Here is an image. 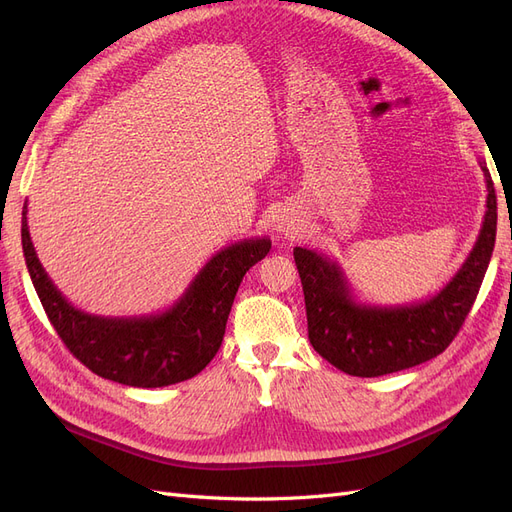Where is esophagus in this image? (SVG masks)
<instances>
[{"label": "esophagus", "instance_id": "esophagus-1", "mask_svg": "<svg viewBox=\"0 0 512 512\" xmlns=\"http://www.w3.org/2000/svg\"><path fill=\"white\" fill-rule=\"evenodd\" d=\"M275 230L284 237H294L299 232V224H297V220H292L290 215H280V218H277Z\"/></svg>", "mask_w": 512, "mask_h": 512}]
</instances>
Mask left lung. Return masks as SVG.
I'll use <instances>...</instances> for the list:
<instances>
[{
	"label": "left lung",
	"instance_id": "obj_1",
	"mask_svg": "<svg viewBox=\"0 0 512 512\" xmlns=\"http://www.w3.org/2000/svg\"><path fill=\"white\" fill-rule=\"evenodd\" d=\"M487 211L468 258L440 292L408 305H374L356 299L339 262L294 247L305 294L307 333L314 350L344 374L376 378L421 365L453 342L470 314L495 245L498 200L483 158Z\"/></svg>",
	"mask_w": 512,
	"mask_h": 512
}]
</instances>
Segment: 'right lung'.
Listing matches in <instances>:
<instances>
[{"instance_id": "obj_1", "label": "right lung", "mask_w": 512, "mask_h": 512, "mask_svg": "<svg viewBox=\"0 0 512 512\" xmlns=\"http://www.w3.org/2000/svg\"><path fill=\"white\" fill-rule=\"evenodd\" d=\"M21 241L38 299L61 342L100 378L138 389L190 380L220 350L226 320L243 275L271 250L269 237L243 239L220 250L160 314L111 318L74 307L40 265L23 207Z\"/></svg>"}]
</instances>
